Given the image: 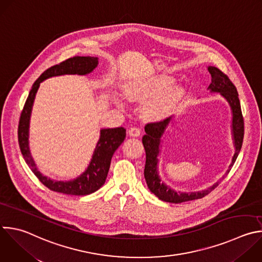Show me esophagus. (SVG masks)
<instances>
[{
	"mask_svg": "<svg viewBox=\"0 0 262 262\" xmlns=\"http://www.w3.org/2000/svg\"><path fill=\"white\" fill-rule=\"evenodd\" d=\"M128 135L130 136V137H139L140 135H141V130H140V128H138V127H130L129 129H128Z\"/></svg>",
	"mask_w": 262,
	"mask_h": 262,
	"instance_id": "obj_1",
	"label": "esophagus"
}]
</instances>
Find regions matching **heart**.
Masks as SVG:
<instances>
[{"instance_id":"heart-1","label":"heart","mask_w":262,"mask_h":262,"mask_svg":"<svg viewBox=\"0 0 262 262\" xmlns=\"http://www.w3.org/2000/svg\"><path fill=\"white\" fill-rule=\"evenodd\" d=\"M171 81L172 79L168 76H161L151 80L134 81L125 85L124 94L130 101H143L161 92ZM182 93L183 91L180 86L170 87L169 90L157 96L144 106V117L149 120H158L165 117L179 101Z\"/></svg>"}]
</instances>
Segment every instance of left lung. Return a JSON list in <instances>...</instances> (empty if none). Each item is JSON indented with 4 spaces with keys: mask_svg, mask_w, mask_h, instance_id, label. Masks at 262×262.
Here are the masks:
<instances>
[{
    "mask_svg": "<svg viewBox=\"0 0 262 262\" xmlns=\"http://www.w3.org/2000/svg\"><path fill=\"white\" fill-rule=\"evenodd\" d=\"M208 70L211 74V84L209 90L211 93H220L222 97L226 99L229 103L231 111H232V135H233V143L235 147V152L231 159V163L226 171L225 175L229 172L231 166L233 165L239 150L243 145L244 139V118L241 110V104L238 100V94L233 83L230 81L228 76L224 74L221 70L215 67H208ZM170 121V117L156 121L150 122L145 125L146 135L143 137L142 142L146 152V164L144 169V176L147 183L148 188L152 193H154L159 200L172 203V204H180L184 202H189L193 200H199L207 194H209L213 189H215L219 182L215 183L213 186L206 190L196 191V192H177L165 184L161 183V180L158 176L157 171V163L159 155V144L160 138L162 137L166 126ZM224 178V177H223Z\"/></svg>",
    "mask_w": 262,
    "mask_h": 262,
    "instance_id": "1",
    "label": "left lung"
}]
</instances>
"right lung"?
<instances>
[{"instance_id":"add662e5","label":"right lung","mask_w":262,"mask_h":262,"mask_svg":"<svg viewBox=\"0 0 262 262\" xmlns=\"http://www.w3.org/2000/svg\"><path fill=\"white\" fill-rule=\"evenodd\" d=\"M98 63V57L74 56L47 69L33 84L32 90L20 114L18 124V143L21 154L28 165L31 167L32 171L35 173V176L40 180L43 185H45L52 191L71 195H87L100 189L106 181L114 152L125 139L126 130L123 127L101 129V137L97 144L89 167L86 168V170L81 176L71 181H53L43 176L38 170L36 163L31 155L29 147L30 117L40 83L45 79L53 76L66 74H90L96 69Z\"/></svg>"}]
</instances>
